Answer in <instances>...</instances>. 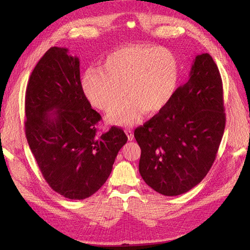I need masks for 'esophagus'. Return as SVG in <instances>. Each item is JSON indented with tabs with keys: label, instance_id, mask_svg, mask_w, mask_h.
Returning <instances> with one entry per match:
<instances>
[{
	"label": "esophagus",
	"instance_id": "esophagus-1",
	"mask_svg": "<svg viewBox=\"0 0 250 250\" xmlns=\"http://www.w3.org/2000/svg\"><path fill=\"white\" fill-rule=\"evenodd\" d=\"M125 133H126V135H127L128 140H129V141H132V140H133L134 135H133V132H132V130L130 129V128H126V129H125Z\"/></svg>",
	"mask_w": 250,
	"mask_h": 250
}]
</instances>
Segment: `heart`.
<instances>
[{
  "label": "heart",
  "instance_id": "heart-1",
  "mask_svg": "<svg viewBox=\"0 0 250 250\" xmlns=\"http://www.w3.org/2000/svg\"><path fill=\"white\" fill-rule=\"evenodd\" d=\"M179 76L178 60L166 48L131 46L107 56L101 69H88L81 85L93 106L109 112V121L118 125H131L141 119L144 110L157 112L167 105L175 93Z\"/></svg>",
  "mask_w": 250,
  "mask_h": 250
}]
</instances>
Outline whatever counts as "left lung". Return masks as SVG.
I'll return each mask as SVG.
<instances>
[{
    "label": "left lung",
    "mask_w": 250,
    "mask_h": 250,
    "mask_svg": "<svg viewBox=\"0 0 250 250\" xmlns=\"http://www.w3.org/2000/svg\"><path fill=\"white\" fill-rule=\"evenodd\" d=\"M222 79L208 53L194 59L190 78L166 106L134 130L139 171L165 196L190 191L213 166L225 128Z\"/></svg>",
    "instance_id": "8db88e82"
}]
</instances>
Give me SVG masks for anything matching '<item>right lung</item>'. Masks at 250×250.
Wrapping results in <instances>:
<instances>
[{"mask_svg": "<svg viewBox=\"0 0 250 250\" xmlns=\"http://www.w3.org/2000/svg\"><path fill=\"white\" fill-rule=\"evenodd\" d=\"M79 65L67 49L50 48L32 71L25 96V132L37 166L53 190L73 200L99 190L127 142L117 126L97 134L102 118L83 93Z\"/></svg>", "mask_w": 250, "mask_h": 250, "instance_id": "add662e5", "label": "right lung"}]
</instances>
